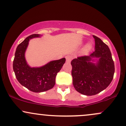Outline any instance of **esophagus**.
<instances>
[{
	"instance_id": "obj_1",
	"label": "esophagus",
	"mask_w": 126,
	"mask_h": 126,
	"mask_svg": "<svg viewBox=\"0 0 126 126\" xmlns=\"http://www.w3.org/2000/svg\"><path fill=\"white\" fill-rule=\"evenodd\" d=\"M66 62H67V63H70L72 59V57L71 56H66Z\"/></svg>"
}]
</instances>
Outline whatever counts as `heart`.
Masks as SVG:
<instances>
[{"label": "heart", "mask_w": 126, "mask_h": 126, "mask_svg": "<svg viewBox=\"0 0 126 126\" xmlns=\"http://www.w3.org/2000/svg\"><path fill=\"white\" fill-rule=\"evenodd\" d=\"M92 47V45L91 44H86V47H85V48H86V50H89Z\"/></svg>", "instance_id": "heart-1"}]
</instances>
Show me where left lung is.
Masks as SVG:
<instances>
[{"mask_svg": "<svg viewBox=\"0 0 126 126\" xmlns=\"http://www.w3.org/2000/svg\"><path fill=\"white\" fill-rule=\"evenodd\" d=\"M95 50L89 56L72 60V76L76 91L85 95H94L110 84L115 71L110 48L100 38L93 35Z\"/></svg>", "mask_w": 126, "mask_h": 126, "instance_id": "1", "label": "left lung"}]
</instances>
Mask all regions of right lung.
Masks as SVG:
<instances>
[{"mask_svg":"<svg viewBox=\"0 0 126 126\" xmlns=\"http://www.w3.org/2000/svg\"><path fill=\"white\" fill-rule=\"evenodd\" d=\"M40 34H32L27 37L16 50L13 62V69L17 80L24 87L34 92H42L54 87L57 73L61 70L66 59L53 60L39 67H31L25 57L30 39L41 37Z\"/></svg>","mask_w":126,"mask_h":126,"instance_id":"1","label":"right lung"}]
</instances>
